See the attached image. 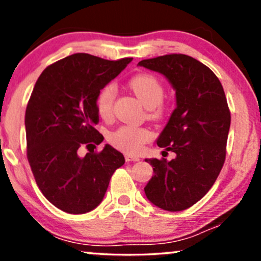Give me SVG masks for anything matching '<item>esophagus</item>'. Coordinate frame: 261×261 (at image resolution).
I'll return each instance as SVG.
<instances>
[{
	"label": "esophagus",
	"mask_w": 261,
	"mask_h": 261,
	"mask_svg": "<svg viewBox=\"0 0 261 261\" xmlns=\"http://www.w3.org/2000/svg\"><path fill=\"white\" fill-rule=\"evenodd\" d=\"M125 160H126V162H139L140 158L136 157V155L126 154V155H125Z\"/></svg>",
	"instance_id": "esophagus-1"
}]
</instances>
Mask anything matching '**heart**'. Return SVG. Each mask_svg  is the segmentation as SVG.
I'll list each match as a JSON object with an SVG mask.
<instances>
[{
	"label": "heart",
	"instance_id": "heart-1",
	"mask_svg": "<svg viewBox=\"0 0 261 261\" xmlns=\"http://www.w3.org/2000/svg\"><path fill=\"white\" fill-rule=\"evenodd\" d=\"M128 87L133 89L139 99L148 108V116L151 119H162L166 114V107L162 104L164 89L162 83L154 76L148 73H140L128 81ZM116 88L113 83L104 86L95 98L98 114L100 118L109 119L113 114ZM152 134L148 128L136 126H121L110 135V142L115 147L127 153H139L143 145L151 140Z\"/></svg>",
	"mask_w": 261,
	"mask_h": 261
}]
</instances>
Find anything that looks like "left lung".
Here are the masks:
<instances>
[{
    "mask_svg": "<svg viewBox=\"0 0 261 261\" xmlns=\"http://www.w3.org/2000/svg\"><path fill=\"white\" fill-rule=\"evenodd\" d=\"M140 66L167 77L176 108L157 140L174 160H146L154 175L145 187L147 199L166 211H182L207 194L226 160L230 112L220 80L191 56L169 54L142 60Z\"/></svg>",
    "mask_w": 261,
    "mask_h": 261,
    "instance_id": "left-lung-1",
    "label": "left lung"
}]
</instances>
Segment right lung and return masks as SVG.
<instances>
[{
    "label": "right lung",
    "instance_id": "right-lung-1",
    "mask_svg": "<svg viewBox=\"0 0 261 261\" xmlns=\"http://www.w3.org/2000/svg\"><path fill=\"white\" fill-rule=\"evenodd\" d=\"M89 54H73L47 66L35 83L25 110L27 157L35 181L54 206L80 215L101 202L116 169L125 163L110 145L80 157L79 148L104 140L98 92L126 67Z\"/></svg>",
    "mask_w": 261,
    "mask_h": 261
}]
</instances>
